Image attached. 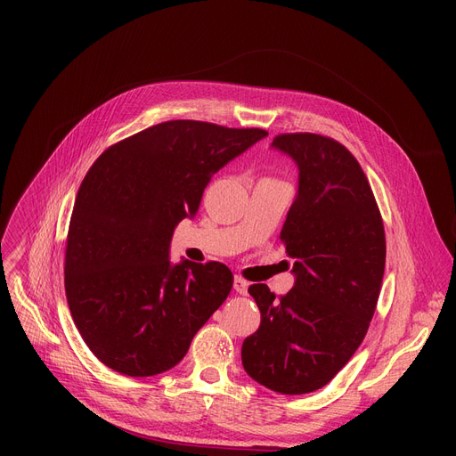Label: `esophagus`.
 <instances>
[{
  "instance_id": "1",
  "label": "esophagus",
  "mask_w": 456,
  "mask_h": 456,
  "mask_svg": "<svg viewBox=\"0 0 456 456\" xmlns=\"http://www.w3.org/2000/svg\"><path fill=\"white\" fill-rule=\"evenodd\" d=\"M234 290H236V294H240V296H246L248 294V286H249V282L246 281V279H242V277H234Z\"/></svg>"
}]
</instances>
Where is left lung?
<instances>
[{"mask_svg": "<svg viewBox=\"0 0 456 456\" xmlns=\"http://www.w3.org/2000/svg\"><path fill=\"white\" fill-rule=\"evenodd\" d=\"M273 146L299 167V190L281 242L294 289L275 297L251 284L260 325L242 344L251 379L279 394L320 390L362 344L387 262L382 216L364 170L338 140L282 133Z\"/></svg>", "mask_w": 456, "mask_h": 456, "instance_id": "1", "label": "left lung"}]
</instances>
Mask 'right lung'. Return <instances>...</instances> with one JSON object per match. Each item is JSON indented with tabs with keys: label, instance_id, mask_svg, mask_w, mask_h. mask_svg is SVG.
I'll return each instance as SVG.
<instances>
[{
	"label": "right lung",
	"instance_id": "1",
	"mask_svg": "<svg viewBox=\"0 0 456 456\" xmlns=\"http://www.w3.org/2000/svg\"><path fill=\"white\" fill-rule=\"evenodd\" d=\"M268 133L170 119L112 143L71 210L64 289L88 349L110 370L151 377L183 361L232 286L222 262L170 265L174 227L210 177Z\"/></svg>",
	"mask_w": 456,
	"mask_h": 456
}]
</instances>
